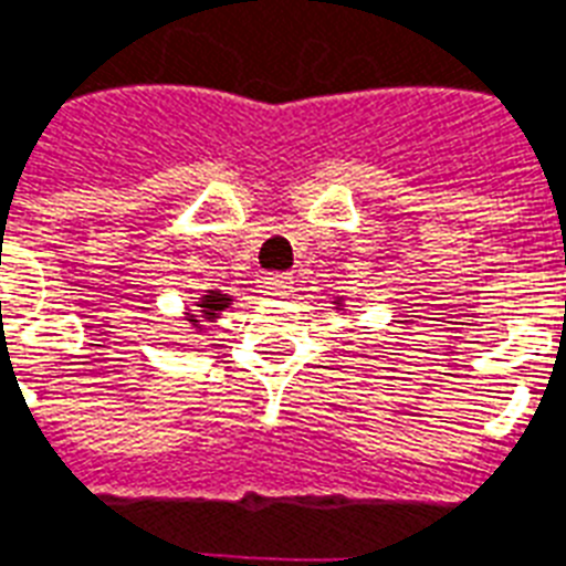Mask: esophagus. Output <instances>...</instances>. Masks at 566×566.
I'll return each mask as SVG.
<instances>
[{
	"mask_svg": "<svg viewBox=\"0 0 566 566\" xmlns=\"http://www.w3.org/2000/svg\"><path fill=\"white\" fill-rule=\"evenodd\" d=\"M266 293L270 296H279V300H284V296H291L293 293V279L291 275L284 273H275L266 279Z\"/></svg>",
	"mask_w": 566,
	"mask_h": 566,
	"instance_id": "1",
	"label": "esophagus"
}]
</instances>
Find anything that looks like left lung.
Instances as JSON below:
<instances>
[{"instance_id":"left-lung-1","label":"left lung","mask_w":566,"mask_h":566,"mask_svg":"<svg viewBox=\"0 0 566 566\" xmlns=\"http://www.w3.org/2000/svg\"><path fill=\"white\" fill-rule=\"evenodd\" d=\"M332 305H335L337 314H346V302L344 300H335V302H332Z\"/></svg>"}]
</instances>
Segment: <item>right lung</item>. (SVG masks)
<instances>
[{"instance_id":"1","label":"right lung","mask_w":566,"mask_h":566,"mask_svg":"<svg viewBox=\"0 0 566 566\" xmlns=\"http://www.w3.org/2000/svg\"><path fill=\"white\" fill-rule=\"evenodd\" d=\"M234 296L222 291H202L196 296V308H185V319H188V328H196V332H205L220 319L222 311L231 308Z\"/></svg>"}]
</instances>
